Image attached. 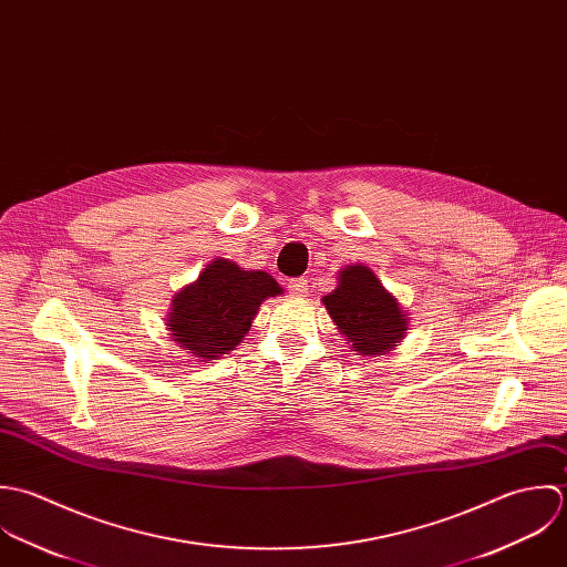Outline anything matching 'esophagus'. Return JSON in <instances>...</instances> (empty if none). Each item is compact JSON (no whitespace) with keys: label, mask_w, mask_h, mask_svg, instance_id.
Wrapping results in <instances>:
<instances>
[{"label":"esophagus","mask_w":567,"mask_h":567,"mask_svg":"<svg viewBox=\"0 0 567 567\" xmlns=\"http://www.w3.org/2000/svg\"><path fill=\"white\" fill-rule=\"evenodd\" d=\"M289 293H291L293 298H305V296L309 293V282H307V278H296V280H291V282H289Z\"/></svg>","instance_id":"obj_1"}]
</instances>
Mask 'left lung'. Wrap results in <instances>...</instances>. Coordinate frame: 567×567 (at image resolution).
Returning <instances> with one entry per match:
<instances>
[{
	"mask_svg": "<svg viewBox=\"0 0 567 567\" xmlns=\"http://www.w3.org/2000/svg\"><path fill=\"white\" fill-rule=\"evenodd\" d=\"M350 354L381 357L405 340L410 318L396 296L363 262L338 271V287L322 298Z\"/></svg>",
	"mask_w": 567,
	"mask_h": 567,
	"instance_id": "1",
	"label": "left lung"
}]
</instances>
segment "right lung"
Instances as JSON below:
<instances>
[{"mask_svg":"<svg viewBox=\"0 0 567 567\" xmlns=\"http://www.w3.org/2000/svg\"><path fill=\"white\" fill-rule=\"evenodd\" d=\"M282 291L267 271L215 258L173 296L166 316L171 341L204 363L221 359L245 340L260 305Z\"/></svg>","mask_w":567,"mask_h":567,"instance_id":"add662e5","label":"right lung"}]
</instances>
